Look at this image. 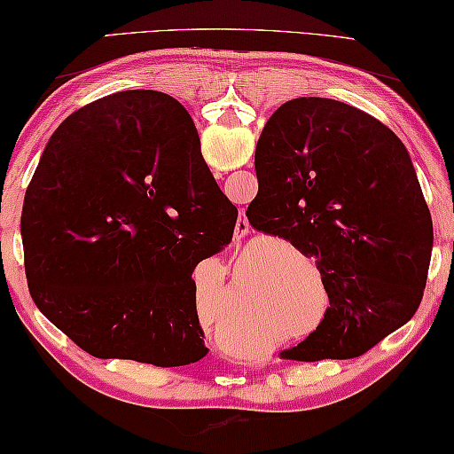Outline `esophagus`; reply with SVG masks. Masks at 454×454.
I'll list each match as a JSON object with an SVG mask.
<instances>
[{
	"mask_svg": "<svg viewBox=\"0 0 454 454\" xmlns=\"http://www.w3.org/2000/svg\"><path fill=\"white\" fill-rule=\"evenodd\" d=\"M249 233V223H247V216L246 213L239 215L238 223H235V239H243L246 235Z\"/></svg>",
	"mask_w": 454,
	"mask_h": 454,
	"instance_id": "esophagus-1",
	"label": "esophagus"
}]
</instances>
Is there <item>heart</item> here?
I'll use <instances>...</instances> for the list:
<instances>
[{"label":"heart","instance_id":"1","mask_svg":"<svg viewBox=\"0 0 454 454\" xmlns=\"http://www.w3.org/2000/svg\"><path fill=\"white\" fill-rule=\"evenodd\" d=\"M313 309H319V303H313Z\"/></svg>","mask_w":454,"mask_h":454}]
</instances>
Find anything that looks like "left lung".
<instances>
[{"label":"left lung","instance_id":"obj_1","mask_svg":"<svg viewBox=\"0 0 454 454\" xmlns=\"http://www.w3.org/2000/svg\"><path fill=\"white\" fill-rule=\"evenodd\" d=\"M258 231L313 258L330 307L285 358H354L413 317L424 297L432 216L411 157L389 127L350 104L294 98L255 147Z\"/></svg>","mask_w":454,"mask_h":454}]
</instances>
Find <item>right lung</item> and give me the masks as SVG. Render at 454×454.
Listing matches in <instances>:
<instances>
[{
  "mask_svg": "<svg viewBox=\"0 0 454 454\" xmlns=\"http://www.w3.org/2000/svg\"><path fill=\"white\" fill-rule=\"evenodd\" d=\"M238 208L172 96L129 90L59 124L22 208L28 291L96 358L207 356L192 272L233 238Z\"/></svg>",
  "mask_w": 454,
  "mask_h": 454,
  "instance_id": "right-lung-1",
  "label": "right lung"
}]
</instances>
